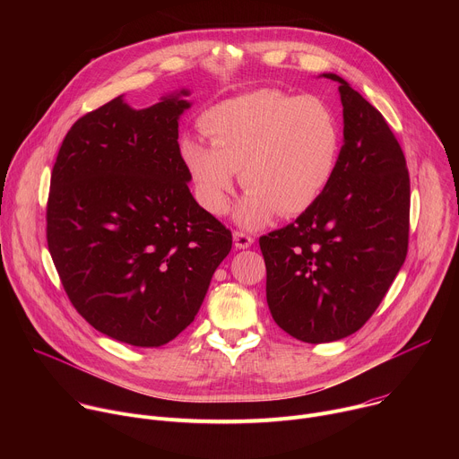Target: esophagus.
<instances>
[{"instance_id": "34e87169", "label": "esophagus", "mask_w": 459, "mask_h": 459, "mask_svg": "<svg viewBox=\"0 0 459 459\" xmlns=\"http://www.w3.org/2000/svg\"><path fill=\"white\" fill-rule=\"evenodd\" d=\"M254 243V238L252 236H248L247 232H243V230H234V245H236V248H247V247H250Z\"/></svg>"}]
</instances>
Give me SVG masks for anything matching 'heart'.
<instances>
[{"label":"heart","instance_id":"b5f03b06","mask_svg":"<svg viewBox=\"0 0 459 459\" xmlns=\"http://www.w3.org/2000/svg\"><path fill=\"white\" fill-rule=\"evenodd\" d=\"M200 125L211 145L186 136L179 152L200 204L214 216L229 211L236 172L248 190L236 218L250 229L274 212H305L334 176L340 126L319 98L257 89L214 105Z\"/></svg>","mask_w":459,"mask_h":459}]
</instances>
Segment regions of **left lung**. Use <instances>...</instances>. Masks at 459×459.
Instances as JSON below:
<instances>
[{
	"label": "left lung",
	"instance_id": "8db88e82",
	"mask_svg": "<svg viewBox=\"0 0 459 459\" xmlns=\"http://www.w3.org/2000/svg\"><path fill=\"white\" fill-rule=\"evenodd\" d=\"M343 138L323 194L294 223L259 238L267 303L305 343L359 331L400 273L409 248L411 179L388 123L343 78Z\"/></svg>",
	"mask_w": 459,
	"mask_h": 459
}]
</instances>
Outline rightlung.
Listing matches in <instances>:
<instances>
[{
  "mask_svg": "<svg viewBox=\"0 0 459 459\" xmlns=\"http://www.w3.org/2000/svg\"><path fill=\"white\" fill-rule=\"evenodd\" d=\"M188 91L80 117L50 176L47 243L74 308L105 336L160 347L194 321L230 230L188 190L178 143Z\"/></svg>",
  "mask_w": 459,
  "mask_h": 459,
  "instance_id": "add662e5",
  "label": "right lung"
}]
</instances>
